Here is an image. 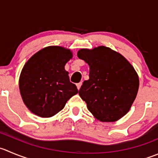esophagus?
Returning a JSON list of instances; mask_svg holds the SVG:
<instances>
[{"label": "esophagus", "mask_w": 158, "mask_h": 158, "mask_svg": "<svg viewBox=\"0 0 158 158\" xmlns=\"http://www.w3.org/2000/svg\"><path fill=\"white\" fill-rule=\"evenodd\" d=\"M81 85H82V82H79V83L76 84V86H77L78 89H80Z\"/></svg>", "instance_id": "esophagus-1"}]
</instances>
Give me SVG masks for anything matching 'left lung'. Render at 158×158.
<instances>
[{"label": "left lung", "mask_w": 158, "mask_h": 158, "mask_svg": "<svg viewBox=\"0 0 158 158\" xmlns=\"http://www.w3.org/2000/svg\"><path fill=\"white\" fill-rule=\"evenodd\" d=\"M78 57L89 65V79L79 91L87 108L102 122H113L131 109L139 88V78L127 60L105 46L80 49Z\"/></svg>", "instance_id": "8db88e82"}]
</instances>
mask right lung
<instances>
[{"label":"right lung","instance_id":"1","mask_svg":"<svg viewBox=\"0 0 158 158\" xmlns=\"http://www.w3.org/2000/svg\"><path fill=\"white\" fill-rule=\"evenodd\" d=\"M73 55L70 50L49 46L35 53L24 65L19 79L21 97L31 112L51 117L62 110L78 93L69 81L65 65Z\"/></svg>","mask_w":158,"mask_h":158}]
</instances>
